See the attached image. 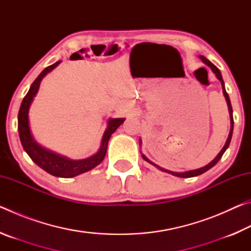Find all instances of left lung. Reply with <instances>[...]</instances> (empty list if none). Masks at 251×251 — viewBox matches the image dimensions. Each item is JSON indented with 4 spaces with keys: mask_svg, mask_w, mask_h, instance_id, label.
I'll return each mask as SVG.
<instances>
[{
    "mask_svg": "<svg viewBox=\"0 0 251 251\" xmlns=\"http://www.w3.org/2000/svg\"><path fill=\"white\" fill-rule=\"evenodd\" d=\"M199 58L201 59V61L205 63V64L207 66H209L211 71L214 72L215 75L217 76V78L220 80V83H222V86H223V93H224V96L225 99H226V101H227V105H228V110H229V115H230V131H229V135H228V138L226 141V144H225V146L223 147V150L219 151V154L215 157L214 160H211L209 164L206 165L205 167H201V168H198V169H195V171H189V172H185V173H176V172H171V171H167V169H164L161 168L159 166H157L156 164L151 163V161L147 158V157L145 155H142L143 158L145 159L146 161H148V163L154 165V166H156L158 169H160L161 172H165V173H168V174H172V175L174 176H177V177H181V178H188V177H195V176H198V175H201V174H203L205 172H207L208 169H210L211 167H214L216 164L218 163L219 159L222 158L224 152L226 151V150L229 146V144H230V141H231V136H232V130H233V117H232V107H231V103H230V100H229V96L227 94L226 92V88H225V83H224V79H223V76H222V73H220V71L212 63L209 61V59H207L205 56H202V55H199Z\"/></svg>",
    "mask_w": 251,
    "mask_h": 251,
    "instance_id": "1",
    "label": "left lung"
}]
</instances>
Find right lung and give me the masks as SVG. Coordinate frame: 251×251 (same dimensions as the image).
Masks as SVG:
<instances>
[{"instance_id": "right-lung-1", "label": "right lung", "mask_w": 251, "mask_h": 251, "mask_svg": "<svg viewBox=\"0 0 251 251\" xmlns=\"http://www.w3.org/2000/svg\"><path fill=\"white\" fill-rule=\"evenodd\" d=\"M59 63H61V61H57L56 63H54V64L46 67L31 85L27 94L25 95L22 100V104H21V107L19 110L18 128L21 143H22L24 151L27 152V155L31 157V159L37 165V166H40L42 169H44L46 173H49L53 176L71 178L77 176L79 174L91 171V169L96 167L97 165H100L101 161H103L106 155V151H107V145L110 136H112L114 131L124 123L125 118H110L108 121L107 128H106L103 135V138H101L99 151L93 156L88 157V158L78 160L69 159L67 157L61 156L49 150H45V148L42 147L40 144H37L35 142V139L33 138L31 129H29L28 109L29 106L32 104L33 99L35 97L37 91H39L42 78H43L46 74L50 73V71H53Z\"/></svg>"}]
</instances>
